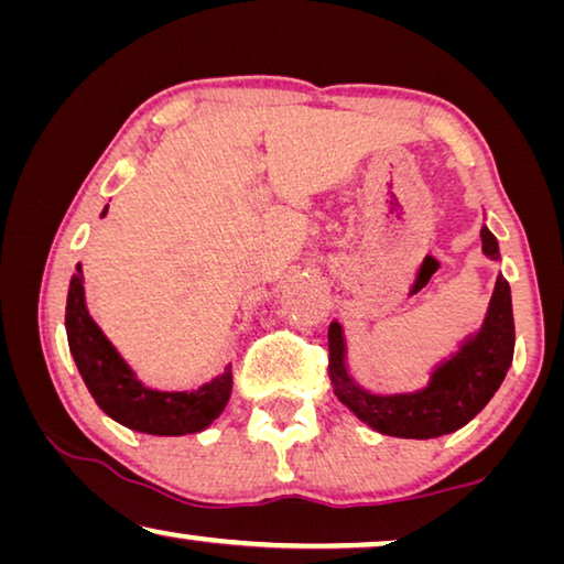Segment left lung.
I'll list each match as a JSON object with an SVG mask.
<instances>
[{
	"label": "left lung",
	"mask_w": 564,
	"mask_h": 564,
	"mask_svg": "<svg viewBox=\"0 0 564 564\" xmlns=\"http://www.w3.org/2000/svg\"><path fill=\"white\" fill-rule=\"evenodd\" d=\"M481 248L489 258H499L497 238L487 226L481 228ZM512 354V293L505 275L497 279L479 334L444 361L416 394L373 397L361 391L346 373L341 326L336 321L328 326V373L336 397L371 429L404 440H432L471 422L505 381Z\"/></svg>",
	"instance_id": "1"
}]
</instances>
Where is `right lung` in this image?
Wrapping results in <instances>:
<instances>
[{
    "label": "right lung",
    "instance_id": "add662e5",
    "mask_svg": "<svg viewBox=\"0 0 564 564\" xmlns=\"http://www.w3.org/2000/svg\"><path fill=\"white\" fill-rule=\"evenodd\" d=\"M105 213L107 208L102 216ZM65 326L69 351L89 394L107 416L128 429L158 436L193 434L208 426L228 404L234 389L230 369L195 391H153L142 387L87 314L83 265H77V273L69 281Z\"/></svg>",
    "mask_w": 564,
    "mask_h": 564
}]
</instances>
